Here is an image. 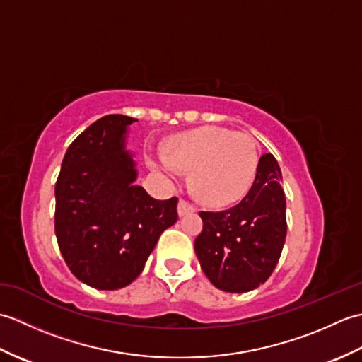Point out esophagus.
Returning a JSON list of instances; mask_svg holds the SVG:
<instances>
[{"instance_id": "34e87169", "label": "esophagus", "mask_w": 362, "mask_h": 362, "mask_svg": "<svg viewBox=\"0 0 362 362\" xmlns=\"http://www.w3.org/2000/svg\"><path fill=\"white\" fill-rule=\"evenodd\" d=\"M194 210H196L194 205H191L188 201H185V199H180L179 205H177V211H179V216H185L187 213H191Z\"/></svg>"}]
</instances>
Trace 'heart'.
Wrapping results in <instances>:
<instances>
[{
    "label": "heart",
    "mask_w": 362,
    "mask_h": 362,
    "mask_svg": "<svg viewBox=\"0 0 362 362\" xmlns=\"http://www.w3.org/2000/svg\"><path fill=\"white\" fill-rule=\"evenodd\" d=\"M149 165L171 182L179 179L180 169L193 171L191 185L199 201L222 206L249 189L258 168V146L249 134L204 126L173 136L169 156L151 153Z\"/></svg>",
    "instance_id": "heart-1"
}]
</instances>
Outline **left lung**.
<instances>
[{"instance_id": "8db88e82", "label": "left lung", "mask_w": 362, "mask_h": 362, "mask_svg": "<svg viewBox=\"0 0 362 362\" xmlns=\"http://www.w3.org/2000/svg\"><path fill=\"white\" fill-rule=\"evenodd\" d=\"M272 153L259 158L255 182L240 204L224 211H201L204 228L194 241L201 267L214 286L247 292L264 283L286 240V199Z\"/></svg>"}]
</instances>
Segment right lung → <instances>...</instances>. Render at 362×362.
Returning <instances> with one entry per match:
<instances>
[{
	"label": "right lung",
	"instance_id": "1",
	"mask_svg": "<svg viewBox=\"0 0 362 362\" xmlns=\"http://www.w3.org/2000/svg\"><path fill=\"white\" fill-rule=\"evenodd\" d=\"M135 121L107 115L93 122L70 144L56 182L60 253L76 279L101 291L132 283L179 218V199L157 201L134 185L136 169L124 141Z\"/></svg>",
	"mask_w": 362,
	"mask_h": 362
}]
</instances>
